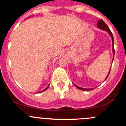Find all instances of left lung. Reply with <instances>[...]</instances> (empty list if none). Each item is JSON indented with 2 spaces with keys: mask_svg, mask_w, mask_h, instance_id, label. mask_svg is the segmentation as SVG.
Segmentation results:
<instances>
[{
  "mask_svg": "<svg viewBox=\"0 0 126 126\" xmlns=\"http://www.w3.org/2000/svg\"><path fill=\"white\" fill-rule=\"evenodd\" d=\"M97 26L98 28L99 29H101V30H103V31H107V32H108V34H109V35H110V37H111V39H112V52H113V57H114V37H113V35H112V34L111 31H110V30L109 29V28L108 27V26L106 24V23L104 22L103 21V20H102V19H100V20H98L97 22ZM113 60H114V57H113L112 59V62H113ZM110 70H109V73H108V76H107V77H106V78L105 79V80H106L107 79V78L108 77V76H109V73H110ZM73 84L75 86H76V87H77V89H79L80 90H82V91H89V90H92L93 89L92 88L91 89H86V88H82V87H79V86H77V85H76L75 84Z\"/></svg>",
  "mask_w": 126,
  "mask_h": 126,
  "instance_id": "1",
  "label": "left lung"
}]
</instances>
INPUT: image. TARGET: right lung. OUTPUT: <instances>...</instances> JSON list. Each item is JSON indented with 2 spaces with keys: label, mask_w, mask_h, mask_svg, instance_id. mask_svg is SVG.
Returning <instances> with one entry per match:
<instances>
[{
  "label": "right lung",
  "mask_w": 126,
  "mask_h": 126,
  "mask_svg": "<svg viewBox=\"0 0 126 126\" xmlns=\"http://www.w3.org/2000/svg\"><path fill=\"white\" fill-rule=\"evenodd\" d=\"M49 85H50V84H49ZM49 86H47V87H46V89H44V90H43V91H40V92H43V91H46V89H47V88H48V87H49Z\"/></svg>",
  "instance_id": "1"
}]
</instances>
